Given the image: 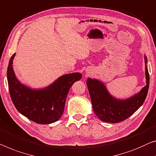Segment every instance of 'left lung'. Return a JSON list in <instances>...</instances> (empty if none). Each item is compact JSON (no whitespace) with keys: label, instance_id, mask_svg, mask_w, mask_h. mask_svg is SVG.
Instances as JSON below:
<instances>
[{"label":"left lung","instance_id":"left-lung-1","mask_svg":"<svg viewBox=\"0 0 156 156\" xmlns=\"http://www.w3.org/2000/svg\"><path fill=\"white\" fill-rule=\"evenodd\" d=\"M145 59L146 85L140 92L126 99L113 97L100 80L88 78L87 85L91 99L93 111L104 122L116 123L126 120L137 111L144 102L149 87V73L147 67V58Z\"/></svg>","mask_w":156,"mask_h":156}]
</instances>
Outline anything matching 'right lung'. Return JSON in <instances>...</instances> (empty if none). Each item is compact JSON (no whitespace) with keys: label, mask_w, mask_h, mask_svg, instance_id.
<instances>
[{"label":"right lung","mask_w":156,"mask_h":156,"mask_svg":"<svg viewBox=\"0 0 156 156\" xmlns=\"http://www.w3.org/2000/svg\"><path fill=\"white\" fill-rule=\"evenodd\" d=\"M15 53L9 62L7 78L14 105L21 114L39 124L57 121L63 114L69 89L82 78L80 73L65 74L43 89H31L17 80L12 68Z\"/></svg>","instance_id":"obj_1"}]
</instances>
